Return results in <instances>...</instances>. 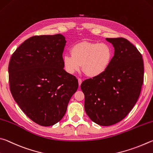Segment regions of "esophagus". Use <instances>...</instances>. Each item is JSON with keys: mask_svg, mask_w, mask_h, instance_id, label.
<instances>
[{"mask_svg": "<svg viewBox=\"0 0 153 153\" xmlns=\"http://www.w3.org/2000/svg\"><path fill=\"white\" fill-rule=\"evenodd\" d=\"M78 82H79V85L80 86V85H81V83H82V79H78Z\"/></svg>", "mask_w": 153, "mask_h": 153, "instance_id": "1", "label": "esophagus"}]
</instances>
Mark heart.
<instances>
[{
  "label": "heart",
  "instance_id": "heart-1",
  "mask_svg": "<svg viewBox=\"0 0 153 153\" xmlns=\"http://www.w3.org/2000/svg\"><path fill=\"white\" fill-rule=\"evenodd\" d=\"M71 55L62 58L64 68L68 74L78 72L81 66L88 76L95 78L103 74L111 63L114 52L106 43L82 41L71 49Z\"/></svg>",
  "mask_w": 153,
  "mask_h": 153
}]
</instances>
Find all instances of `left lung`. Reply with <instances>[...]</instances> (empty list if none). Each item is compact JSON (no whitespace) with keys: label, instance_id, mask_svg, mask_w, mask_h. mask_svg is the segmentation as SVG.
Here are the masks:
<instances>
[{"label":"left lung","instance_id":"8db88e82","mask_svg":"<svg viewBox=\"0 0 153 153\" xmlns=\"http://www.w3.org/2000/svg\"><path fill=\"white\" fill-rule=\"evenodd\" d=\"M114 56L103 74L82 82L85 110L93 122L108 126L129 114L137 102L144 80L143 56L128 39L106 38Z\"/></svg>","mask_w":153,"mask_h":153}]
</instances>
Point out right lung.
I'll use <instances>...</instances> for the list:
<instances>
[{"mask_svg":"<svg viewBox=\"0 0 153 153\" xmlns=\"http://www.w3.org/2000/svg\"><path fill=\"white\" fill-rule=\"evenodd\" d=\"M62 35L33 36L21 44L9 64L10 90L21 110L43 126L54 125L65 114L79 87L64 70Z\"/></svg>","mask_w":153,"mask_h":153,"instance_id":"obj_1","label":"right lung"}]
</instances>
